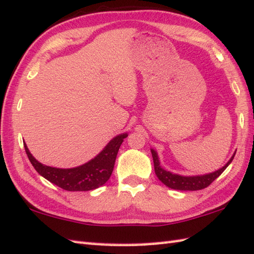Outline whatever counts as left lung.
<instances>
[{
  "mask_svg": "<svg viewBox=\"0 0 254 254\" xmlns=\"http://www.w3.org/2000/svg\"><path fill=\"white\" fill-rule=\"evenodd\" d=\"M151 153L152 158H153L154 171L156 177H158L160 181L165 184L167 187L180 191H196L209 187L210 184L213 182L216 178H219L221 173L229 167V164L232 162L234 155H236V152H234L232 158L229 160V162L225 164L224 167L219 169L218 171L204 175H195V177H183V175L174 174L172 172L167 171V170H164L163 168H161L158 153H156L153 149H151Z\"/></svg>",
  "mask_w": 254,
  "mask_h": 254,
  "instance_id": "left-lung-1",
  "label": "left lung"
}]
</instances>
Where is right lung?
<instances>
[{"instance_id": "1", "label": "right lung", "mask_w": 254, "mask_h": 254, "mask_svg": "<svg viewBox=\"0 0 254 254\" xmlns=\"http://www.w3.org/2000/svg\"><path fill=\"white\" fill-rule=\"evenodd\" d=\"M127 136V133H123L113 137L94 159L72 169L48 167L31 154L25 143L24 149L36 172L51 183L66 191H90L103 186L111 177L119 149Z\"/></svg>"}]
</instances>
